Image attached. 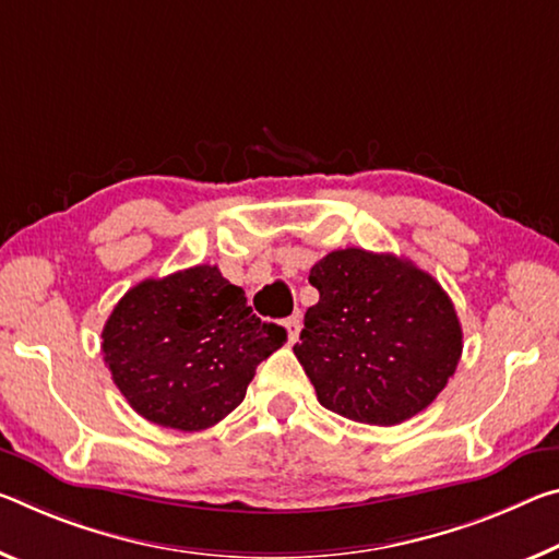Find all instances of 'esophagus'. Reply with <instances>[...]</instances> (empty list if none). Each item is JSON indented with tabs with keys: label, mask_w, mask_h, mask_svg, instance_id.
I'll use <instances>...</instances> for the list:
<instances>
[{
	"label": "esophagus",
	"mask_w": 559,
	"mask_h": 559,
	"mask_svg": "<svg viewBox=\"0 0 559 559\" xmlns=\"http://www.w3.org/2000/svg\"><path fill=\"white\" fill-rule=\"evenodd\" d=\"M283 328H286L288 343H296L298 335H300V318H298V316L286 318V321H283Z\"/></svg>",
	"instance_id": "34e87169"
}]
</instances>
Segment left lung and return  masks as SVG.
<instances>
[{
  "instance_id": "1",
  "label": "left lung",
  "mask_w": 559,
  "mask_h": 559,
  "mask_svg": "<svg viewBox=\"0 0 559 559\" xmlns=\"http://www.w3.org/2000/svg\"><path fill=\"white\" fill-rule=\"evenodd\" d=\"M308 281L321 298L294 353L323 407L397 425L436 401L457 368L463 328L430 273L393 253L341 248Z\"/></svg>"
}]
</instances>
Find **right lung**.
I'll return each mask as SVG.
<instances>
[{
  "mask_svg": "<svg viewBox=\"0 0 559 559\" xmlns=\"http://www.w3.org/2000/svg\"><path fill=\"white\" fill-rule=\"evenodd\" d=\"M286 343L243 288L216 265L146 278L123 294L102 331L104 362L121 395L148 423L206 430L246 397L255 366Z\"/></svg>",
  "mask_w": 559,
  "mask_h": 559,
  "instance_id": "add662e5",
  "label": "right lung"
}]
</instances>
